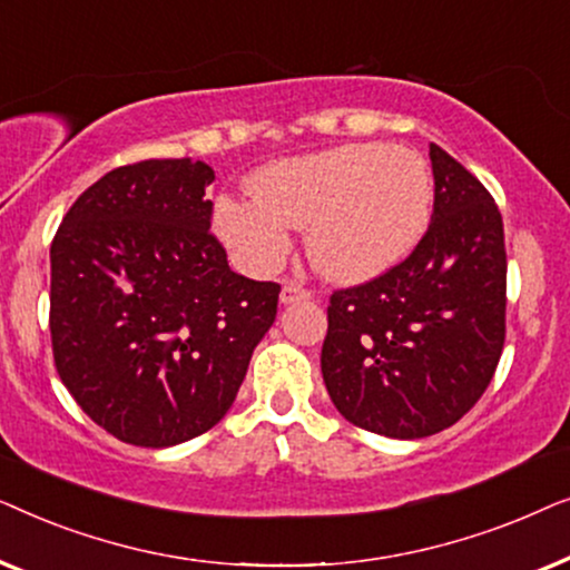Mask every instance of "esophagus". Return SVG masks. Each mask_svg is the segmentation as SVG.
<instances>
[{"label":"esophagus","mask_w":570,"mask_h":570,"mask_svg":"<svg viewBox=\"0 0 570 570\" xmlns=\"http://www.w3.org/2000/svg\"><path fill=\"white\" fill-rule=\"evenodd\" d=\"M311 298V291L298 285V283H285L283 291H279V301L283 303H295V301H306Z\"/></svg>","instance_id":"34e87169"}]
</instances>
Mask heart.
Returning a JSON list of instances; mask_svg holds the SVG:
<instances>
[{"mask_svg": "<svg viewBox=\"0 0 570 570\" xmlns=\"http://www.w3.org/2000/svg\"><path fill=\"white\" fill-rule=\"evenodd\" d=\"M254 199L223 197L215 228L252 269L291 252V228H308L314 267L337 283L376 277L407 256L433 205L428 163L404 147L342 145L277 160L248 181Z\"/></svg>", "mask_w": 570, "mask_h": 570, "instance_id": "heart-1", "label": "heart"}]
</instances>
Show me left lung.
Wrapping results in <instances>:
<instances>
[{"mask_svg":"<svg viewBox=\"0 0 570 570\" xmlns=\"http://www.w3.org/2000/svg\"><path fill=\"white\" fill-rule=\"evenodd\" d=\"M433 215L407 259L334 291L322 373L342 417L425 439L470 412L505 342L503 220L490 191L431 145Z\"/></svg>","mask_w":570,"mask_h":570,"instance_id":"obj_1","label":"left lung"}]
</instances>
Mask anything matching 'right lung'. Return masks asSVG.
Segmentation results:
<instances>
[{
    "instance_id": "obj_1",
    "label": "right lung",
    "mask_w": 570,
    "mask_h": 570,
    "mask_svg": "<svg viewBox=\"0 0 570 570\" xmlns=\"http://www.w3.org/2000/svg\"><path fill=\"white\" fill-rule=\"evenodd\" d=\"M202 160H139L85 189L51 240L53 365L114 439L176 446L223 420L277 316V283L236 275Z\"/></svg>"
}]
</instances>
